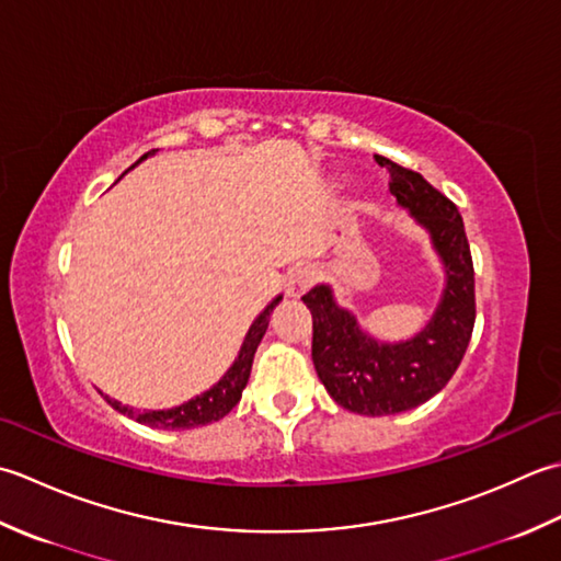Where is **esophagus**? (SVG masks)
<instances>
[{"label":"esophagus","mask_w":561,"mask_h":561,"mask_svg":"<svg viewBox=\"0 0 561 561\" xmlns=\"http://www.w3.org/2000/svg\"><path fill=\"white\" fill-rule=\"evenodd\" d=\"M317 278V271L312 266H297L288 273L285 278V295L288 297H300L302 293H307L312 288V283Z\"/></svg>","instance_id":"34e87169"}]
</instances>
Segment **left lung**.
Here are the masks:
<instances>
[{
  "label": "left lung",
  "mask_w": 561,
  "mask_h": 561,
  "mask_svg": "<svg viewBox=\"0 0 561 561\" xmlns=\"http://www.w3.org/2000/svg\"><path fill=\"white\" fill-rule=\"evenodd\" d=\"M390 171L399 208L424 227L436 251L445 285L431 319L404 341H380L341 307L331 285L302 295L312 312V360L319 380L339 407L363 416H390L428 402L460 365L474 329V268L462 217L455 203L416 171L375 154Z\"/></svg>",
  "instance_id": "1"
}]
</instances>
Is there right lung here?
Here are the masks:
<instances>
[{"instance_id":"obj_1","label":"right lung","mask_w":561,"mask_h":561,"mask_svg":"<svg viewBox=\"0 0 561 561\" xmlns=\"http://www.w3.org/2000/svg\"><path fill=\"white\" fill-rule=\"evenodd\" d=\"M157 150L142 154L137 159L135 164H140L142 159H147L150 154H154ZM133 164V167H135ZM130 167V169H133ZM128 169V171H130ZM283 300V295H276L273 300L264 307V312H261L254 322H251L247 336L242 341V348H239L234 363L227 368V373L217 380L210 390H205L201 394H196L188 402L179 404V407H171V409H133V407H125L121 404L118 399H111L108 394H104L106 402L121 411V414L135 419L137 424H145V426H152V428H164V431H186V428H198V426H208L213 421H220L222 416L230 414V411L237 407L239 399H242L244 387L249 382V373H251V363H254V353L261 344V339H264L266 329H268V317L271 312L276 310V305Z\"/></svg>"}]
</instances>
